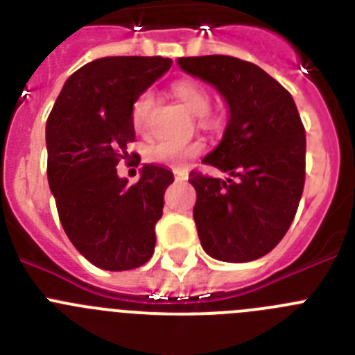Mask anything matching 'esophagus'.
Instances as JSON below:
<instances>
[{
  "label": "esophagus",
  "instance_id": "esophagus-1",
  "mask_svg": "<svg viewBox=\"0 0 355 355\" xmlns=\"http://www.w3.org/2000/svg\"><path fill=\"white\" fill-rule=\"evenodd\" d=\"M174 180L175 181H187L188 172L187 171H174Z\"/></svg>",
  "mask_w": 355,
  "mask_h": 355
}]
</instances>
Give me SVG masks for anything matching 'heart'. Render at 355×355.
<instances>
[{
  "label": "heart",
  "instance_id": "1",
  "mask_svg": "<svg viewBox=\"0 0 355 355\" xmlns=\"http://www.w3.org/2000/svg\"><path fill=\"white\" fill-rule=\"evenodd\" d=\"M172 94L184 108L196 117H200L206 128H216L220 124V115L208 112L211 105L208 89L196 80H181L172 87ZM153 97L149 92H144L137 97L131 108V121L139 131H144L147 126V115H149ZM205 150L200 142H178V140H158L146 147L144 156L147 162L159 163V165H171V167H183L184 163L193 159Z\"/></svg>",
  "mask_w": 355,
  "mask_h": 355
}]
</instances>
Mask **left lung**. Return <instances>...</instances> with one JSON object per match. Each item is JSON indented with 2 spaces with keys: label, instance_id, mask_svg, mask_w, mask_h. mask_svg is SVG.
<instances>
[{
  "label": "left lung",
  "instance_id": "8db88e82",
  "mask_svg": "<svg viewBox=\"0 0 355 355\" xmlns=\"http://www.w3.org/2000/svg\"><path fill=\"white\" fill-rule=\"evenodd\" d=\"M184 72L208 81L229 105L224 137L202 163L227 181L190 172L200 245L215 259L245 263L283 240L306 180V131L291 94L261 67L234 56H187Z\"/></svg>",
  "mask_w": 355,
  "mask_h": 355
}]
</instances>
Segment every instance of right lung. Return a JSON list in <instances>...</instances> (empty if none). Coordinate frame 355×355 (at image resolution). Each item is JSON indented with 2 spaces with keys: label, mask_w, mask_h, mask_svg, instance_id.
<instances>
[{
  "label": "right lung",
  "mask_w": 355,
  "mask_h": 355,
  "mask_svg": "<svg viewBox=\"0 0 355 355\" xmlns=\"http://www.w3.org/2000/svg\"><path fill=\"white\" fill-rule=\"evenodd\" d=\"M171 65L162 56L97 58L65 81L48 117V181L62 227L103 270L139 268L155 252V225L174 175L144 165L128 184L115 167L135 142L133 103Z\"/></svg>",
  "instance_id": "right-lung-1"
}]
</instances>
